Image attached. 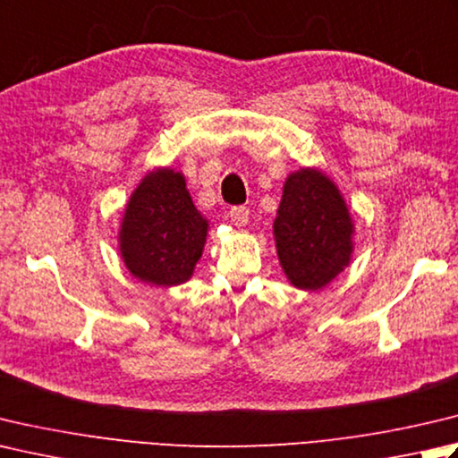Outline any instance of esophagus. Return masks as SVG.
<instances>
[{
  "label": "esophagus",
  "mask_w": 458,
  "mask_h": 458,
  "mask_svg": "<svg viewBox=\"0 0 458 458\" xmlns=\"http://www.w3.org/2000/svg\"><path fill=\"white\" fill-rule=\"evenodd\" d=\"M228 214H230V220L234 226H246L250 220V210L246 208V206H232Z\"/></svg>",
  "instance_id": "obj_1"
}]
</instances>
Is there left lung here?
<instances>
[{"label": "left lung", "mask_w": 458, "mask_h": 458, "mask_svg": "<svg viewBox=\"0 0 458 458\" xmlns=\"http://www.w3.org/2000/svg\"><path fill=\"white\" fill-rule=\"evenodd\" d=\"M353 224L337 186L316 168L288 176L274 236L288 280L316 292L344 272L353 252Z\"/></svg>", "instance_id": "1"}]
</instances>
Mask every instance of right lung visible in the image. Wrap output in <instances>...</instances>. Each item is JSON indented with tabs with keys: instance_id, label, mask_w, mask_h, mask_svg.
Here are the masks:
<instances>
[{
	"instance_id": "add662e5",
	"label": "right lung",
	"mask_w": 458,
	"mask_h": 458,
	"mask_svg": "<svg viewBox=\"0 0 458 458\" xmlns=\"http://www.w3.org/2000/svg\"><path fill=\"white\" fill-rule=\"evenodd\" d=\"M208 220L196 210L184 176L170 168L150 173L132 192L119 240L129 272L152 285H178L192 276Z\"/></svg>"
}]
</instances>
